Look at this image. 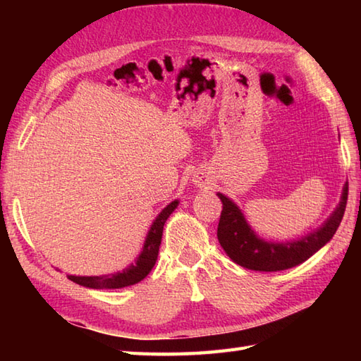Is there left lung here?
<instances>
[{"label":"left lung","instance_id":"8db88e82","mask_svg":"<svg viewBox=\"0 0 361 361\" xmlns=\"http://www.w3.org/2000/svg\"><path fill=\"white\" fill-rule=\"evenodd\" d=\"M348 185L343 188L338 208L326 224L315 233L302 237L301 240L287 243L265 242L255 234L245 220L240 209L224 194H217L224 203L220 214L217 237L226 255L235 264L255 271H282L307 260L332 239L338 229L348 203Z\"/></svg>","mask_w":361,"mask_h":361}]
</instances>
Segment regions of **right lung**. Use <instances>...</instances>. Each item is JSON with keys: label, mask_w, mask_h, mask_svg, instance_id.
I'll return each mask as SVG.
<instances>
[{"label": "right lung", "mask_w": 361, "mask_h": 361, "mask_svg": "<svg viewBox=\"0 0 361 361\" xmlns=\"http://www.w3.org/2000/svg\"><path fill=\"white\" fill-rule=\"evenodd\" d=\"M176 206H178V202L175 200L159 212V216L153 221V225L147 234V239H145L140 257L136 259L135 264L126 268L124 271L114 273L110 276H68V279L88 288H122L142 281L145 276L150 273L153 265L157 262L164 224Z\"/></svg>", "instance_id": "right-lung-1"}]
</instances>
